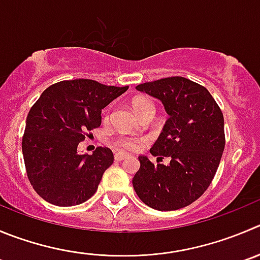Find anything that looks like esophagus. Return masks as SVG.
<instances>
[{
	"label": "esophagus",
	"mask_w": 260,
	"mask_h": 260,
	"mask_svg": "<svg viewBox=\"0 0 260 260\" xmlns=\"http://www.w3.org/2000/svg\"><path fill=\"white\" fill-rule=\"evenodd\" d=\"M126 157H127V153H123V152H117V153H115V159L117 160V162H120V160L125 159Z\"/></svg>",
	"instance_id": "obj_1"
}]
</instances>
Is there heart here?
<instances>
[{
    "instance_id": "b5f03b06",
    "label": "heart",
    "mask_w": 260,
    "mask_h": 260,
    "mask_svg": "<svg viewBox=\"0 0 260 260\" xmlns=\"http://www.w3.org/2000/svg\"><path fill=\"white\" fill-rule=\"evenodd\" d=\"M133 107H134L135 112L138 113V116L140 113L145 112V111H154V105L150 100L145 97H137L134 101H133ZM110 117V110H107L105 112V118L108 120ZM140 143L142 140L135 139L133 137H120L117 140H116V144L118 147H122L125 149H130V150H135L140 147Z\"/></svg>"
}]
</instances>
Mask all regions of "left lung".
I'll use <instances>...</instances> for the list:
<instances>
[{"instance_id":"obj_1","label":"left lung","mask_w":260,"mask_h":260,"mask_svg":"<svg viewBox=\"0 0 260 260\" xmlns=\"http://www.w3.org/2000/svg\"><path fill=\"white\" fill-rule=\"evenodd\" d=\"M137 89L165 106L169 118L150 153L171 160L154 165L140 155L133 186L150 208H184L202 197L218 169L224 149L222 111L204 86L182 76L139 84Z\"/></svg>"}]
</instances>
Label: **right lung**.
I'll use <instances>...</instances> for the list:
<instances>
[{"label":"right lung","instance_id":"obj_1","mask_svg":"<svg viewBox=\"0 0 260 260\" xmlns=\"http://www.w3.org/2000/svg\"><path fill=\"white\" fill-rule=\"evenodd\" d=\"M127 88L89 79L65 80L48 86L34 103L21 147L29 181L46 202L71 207L94 195L113 153L98 147L93 154H80L78 145L86 133L100 127L103 108Z\"/></svg>","mask_w":260,"mask_h":260}]
</instances>
